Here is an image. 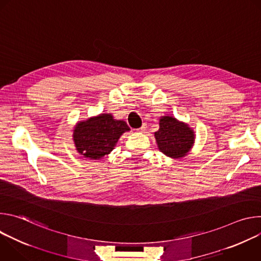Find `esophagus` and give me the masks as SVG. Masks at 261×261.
Here are the masks:
<instances>
[{
  "label": "esophagus",
  "mask_w": 261,
  "mask_h": 261,
  "mask_svg": "<svg viewBox=\"0 0 261 261\" xmlns=\"http://www.w3.org/2000/svg\"><path fill=\"white\" fill-rule=\"evenodd\" d=\"M146 130V124H143L139 129H138V132H144Z\"/></svg>",
  "instance_id": "esophagus-1"
}]
</instances>
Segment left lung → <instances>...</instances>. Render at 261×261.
Masks as SVG:
<instances>
[{
    "label": "left lung",
    "instance_id": "obj_1",
    "mask_svg": "<svg viewBox=\"0 0 261 261\" xmlns=\"http://www.w3.org/2000/svg\"><path fill=\"white\" fill-rule=\"evenodd\" d=\"M155 138L159 151L176 160L189 154L195 142V132L187 123L178 121L173 116H162Z\"/></svg>",
    "mask_w": 261,
    "mask_h": 261
}]
</instances>
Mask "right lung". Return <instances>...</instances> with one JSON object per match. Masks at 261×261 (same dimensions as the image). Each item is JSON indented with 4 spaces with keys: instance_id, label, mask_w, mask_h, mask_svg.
I'll return each mask as SVG.
<instances>
[{
    "instance_id": "1",
    "label": "right lung",
    "mask_w": 261,
    "mask_h": 261,
    "mask_svg": "<svg viewBox=\"0 0 261 261\" xmlns=\"http://www.w3.org/2000/svg\"><path fill=\"white\" fill-rule=\"evenodd\" d=\"M130 128L111 114H100L80 121L73 128V141L77 153L90 160H99L110 154L123 133Z\"/></svg>"
}]
</instances>
